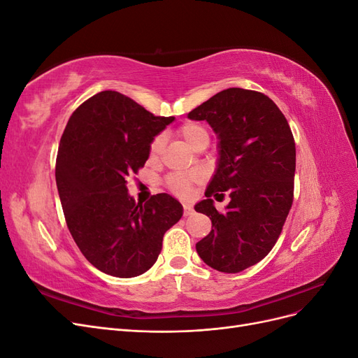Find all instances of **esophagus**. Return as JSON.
Returning <instances> with one entry per match:
<instances>
[{
	"mask_svg": "<svg viewBox=\"0 0 358 358\" xmlns=\"http://www.w3.org/2000/svg\"><path fill=\"white\" fill-rule=\"evenodd\" d=\"M192 212H194V209L189 204H183V216H189V215H192Z\"/></svg>",
	"mask_w": 358,
	"mask_h": 358,
	"instance_id": "esophagus-1",
	"label": "esophagus"
}]
</instances>
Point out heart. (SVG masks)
<instances>
[{"instance_id": "obj_1", "label": "heart", "mask_w": 358, "mask_h": 358, "mask_svg": "<svg viewBox=\"0 0 358 358\" xmlns=\"http://www.w3.org/2000/svg\"><path fill=\"white\" fill-rule=\"evenodd\" d=\"M179 136L185 140V143L192 149H197L204 143L208 145L209 137H210L208 128L199 122H185L183 125H180ZM162 145H164V137L157 136L152 142H150L149 154L152 157L158 155L161 152ZM197 179H199V175H173L169 178L167 185L173 192L179 194V196H183V194H187L189 191L192 182Z\"/></svg>"}]
</instances>
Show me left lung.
<instances>
[{
    "mask_svg": "<svg viewBox=\"0 0 358 358\" xmlns=\"http://www.w3.org/2000/svg\"><path fill=\"white\" fill-rule=\"evenodd\" d=\"M208 121L220 138V159L206 200L196 210L208 215L212 231L196 249L203 262L237 273L272 251L294 199L296 143L284 113L267 95L229 88L188 113ZM231 203L224 213L212 196Z\"/></svg>",
    "mask_w": 358,
    "mask_h": 358,
    "instance_id": "left-lung-1",
    "label": "left lung"
}]
</instances>
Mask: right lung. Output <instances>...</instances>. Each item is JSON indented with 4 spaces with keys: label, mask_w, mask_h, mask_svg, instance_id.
<instances>
[{
    "label": "right lung",
    "mask_w": 358,
    "mask_h": 358,
    "mask_svg": "<svg viewBox=\"0 0 358 358\" xmlns=\"http://www.w3.org/2000/svg\"><path fill=\"white\" fill-rule=\"evenodd\" d=\"M173 121L121 92L103 91L82 103L64 129L55 167L64 216L80 252L103 273H145L166 231L182 218V204L169 194L142 204L127 189V179L149 158L150 142Z\"/></svg>",
    "instance_id": "add662e5"
}]
</instances>
